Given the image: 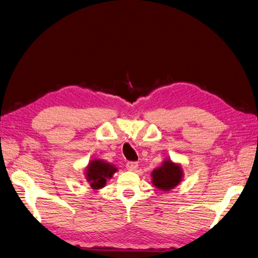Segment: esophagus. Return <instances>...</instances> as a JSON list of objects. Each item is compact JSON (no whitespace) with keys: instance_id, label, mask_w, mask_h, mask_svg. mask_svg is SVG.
<instances>
[{"instance_id":"obj_1","label":"esophagus","mask_w":258,"mask_h":258,"mask_svg":"<svg viewBox=\"0 0 258 258\" xmlns=\"http://www.w3.org/2000/svg\"><path fill=\"white\" fill-rule=\"evenodd\" d=\"M126 168L130 171H135L138 168V163L134 162V161H130L126 163Z\"/></svg>"}]
</instances>
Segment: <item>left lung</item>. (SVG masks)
Here are the masks:
<instances>
[{"label":"left lung","instance_id":"8db88e82","mask_svg":"<svg viewBox=\"0 0 258 258\" xmlns=\"http://www.w3.org/2000/svg\"><path fill=\"white\" fill-rule=\"evenodd\" d=\"M183 176L184 172L181 163L173 162L170 158H167L162 161L160 167L151 172V183L156 188L168 192L179 185Z\"/></svg>","mask_w":258,"mask_h":258}]
</instances>
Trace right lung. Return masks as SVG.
I'll return each instance as SVG.
<instances>
[{
  "mask_svg": "<svg viewBox=\"0 0 258 258\" xmlns=\"http://www.w3.org/2000/svg\"><path fill=\"white\" fill-rule=\"evenodd\" d=\"M116 171L117 168L114 164L102 159H92L85 168V179L92 189L98 190L105 186L107 180L112 179Z\"/></svg>",
  "mask_w": 258,
  "mask_h": 258,
  "instance_id": "1",
  "label": "right lung"
}]
</instances>
